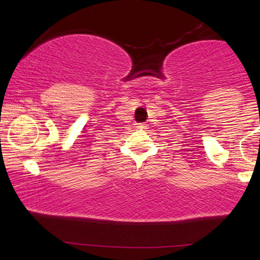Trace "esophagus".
<instances>
[{
    "label": "esophagus",
    "instance_id": "1",
    "mask_svg": "<svg viewBox=\"0 0 260 260\" xmlns=\"http://www.w3.org/2000/svg\"><path fill=\"white\" fill-rule=\"evenodd\" d=\"M137 127H138V129H140V130H145V129H146V124H143V123H139V124L137 125Z\"/></svg>",
    "mask_w": 260,
    "mask_h": 260
}]
</instances>
